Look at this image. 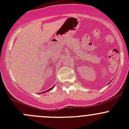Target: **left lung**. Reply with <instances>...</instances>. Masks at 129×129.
<instances>
[{"mask_svg":"<svg viewBox=\"0 0 129 129\" xmlns=\"http://www.w3.org/2000/svg\"><path fill=\"white\" fill-rule=\"evenodd\" d=\"M110 82H109V84H110Z\"/></svg>","mask_w":129,"mask_h":129,"instance_id":"8db88e82","label":"left lung"}]
</instances>
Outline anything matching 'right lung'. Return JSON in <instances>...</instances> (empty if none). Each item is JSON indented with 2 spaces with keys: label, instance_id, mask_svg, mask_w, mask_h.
Returning a JSON list of instances; mask_svg holds the SVG:
<instances>
[{
  "label": "right lung",
  "instance_id": "add662e5",
  "mask_svg": "<svg viewBox=\"0 0 129 129\" xmlns=\"http://www.w3.org/2000/svg\"><path fill=\"white\" fill-rule=\"evenodd\" d=\"M54 86H53V87H51V88H50V89H48V90H46V91H44V92H43V93H45V92H49V91H50V90H52V89H53V88H54Z\"/></svg>",
  "mask_w": 129,
  "mask_h": 129
}]
</instances>
